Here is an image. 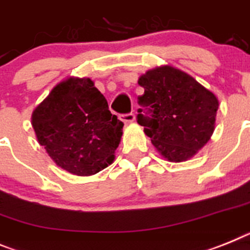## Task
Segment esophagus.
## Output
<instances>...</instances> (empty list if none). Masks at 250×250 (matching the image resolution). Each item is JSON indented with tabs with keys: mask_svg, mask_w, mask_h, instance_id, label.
<instances>
[{
	"mask_svg": "<svg viewBox=\"0 0 250 250\" xmlns=\"http://www.w3.org/2000/svg\"><path fill=\"white\" fill-rule=\"evenodd\" d=\"M120 119L124 121V123H134V121H135V115L134 114L121 115Z\"/></svg>",
	"mask_w": 250,
	"mask_h": 250,
	"instance_id": "34e87169",
	"label": "esophagus"
}]
</instances>
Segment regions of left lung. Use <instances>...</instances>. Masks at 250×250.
Returning a JSON list of instances; mask_svg holds the SVG:
<instances>
[{"instance_id": "left-lung-1", "label": "left lung", "mask_w": 250, "mask_h": 250, "mask_svg": "<svg viewBox=\"0 0 250 250\" xmlns=\"http://www.w3.org/2000/svg\"><path fill=\"white\" fill-rule=\"evenodd\" d=\"M138 84L144 88L139 102L151 111V117L138 115V123L159 155L181 163L197 154L214 134L219 108L216 95L168 64L146 70Z\"/></svg>"}]
</instances>
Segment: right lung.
I'll use <instances>...</instances> for the list:
<instances>
[{"label": "right lung", "mask_w": 250, "mask_h": 250, "mask_svg": "<svg viewBox=\"0 0 250 250\" xmlns=\"http://www.w3.org/2000/svg\"><path fill=\"white\" fill-rule=\"evenodd\" d=\"M31 125L58 167L84 177L115 161L124 123L111 114L91 78L68 77L34 108Z\"/></svg>", "instance_id": "obj_1"}]
</instances>
